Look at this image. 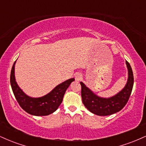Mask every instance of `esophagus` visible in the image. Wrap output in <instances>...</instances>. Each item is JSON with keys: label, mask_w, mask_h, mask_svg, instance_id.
<instances>
[{"label": "esophagus", "mask_w": 146, "mask_h": 146, "mask_svg": "<svg viewBox=\"0 0 146 146\" xmlns=\"http://www.w3.org/2000/svg\"><path fill=\"white\" fill-rule=\"evenodd\" d=\"M75 79H76L77 81H80L82 79V75L81 73H77L76 75H75Z\"/></svg>", "instance_id": "34e87169"}]
</instances>
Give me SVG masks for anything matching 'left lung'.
I'll return each mask as SVG.
<instances>
[{
  "mask_svg": "<svg viewBox=\"0 0 146 146\" xmlns=\"http://www.w3.org/2000/svg\"><path fill=\"white\" fill-rule=\"evenodd\" d=\"M128 70V79L123 90L110 98H102L80 82L82 86L81 95L85 107L93 114L100 116H106L120 111L128 102L132 93L134 84L133 73L128 61H125Z\"/></svg>",
  "mask_w": 146,
  "mask_h": 146,
  "instance_id": "8db88e82",
  "label": "left lung"
}]
</instances>
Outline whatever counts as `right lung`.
I'll list each match as a JSON object with an SVG mask.
<instances>
[{
	"instance_id": "right-lung-1",
	"label": "right lung",
	"mask_w": 146,
	"mask_h": 146,
	"mask_svg": "<svg viewBox=\"0 0 146 146\" xmlns=\"http://www.w3.org/2000/svg\"><path fill=\"white\" fill-rule=\"evenodd\" d=\"M15 63L16 61L11 68L10 83L15 98L21 108L30 115L36 116H45L56 111L62 102L64 95L66 89L75 79L71 78L64 82L44 97L40 98H29L18 87L15 80Z\"/></svg>"
}]
</instances>
